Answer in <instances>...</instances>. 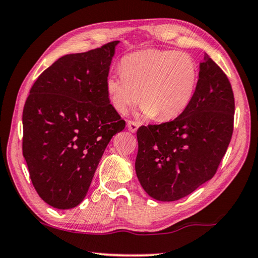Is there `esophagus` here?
I'll use <instances>...</instances> for the list:
<instances>
[{"mask_svg":"<svg viewBox=\"0 0 258 258\" xmlns=\"http://www.w3.org/2000/svg\"><path fill=\"white\" fill-rule=\"evenodd\" d=\"M138 127H139V124H138V122H137V121L130 120V121L127 122V128H128V131H130V132H132V133H134V132H136V131L138 130Z\"/></svg>","mask_w":258,"mask_h":258,"instance_id":"34e87169","label":"esophagus"}]
</instances>
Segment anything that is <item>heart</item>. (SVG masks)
Listing matches in <instances>:
<instances>
[{
	"instance_id": "heart-1",
	"label": "heart",
	"mask_w": 258,
	"mask_h": 258,
	"mask_svg": "<svg viewBox=\"0 0 258 258\" xmlns=\"http://www.w3.org/2000/svg\"><path fill=\"white\" fill-rule=\"evenodd\" d=\"M121 74L105 83L108 100L115 111L126 113L140 100L146 117L159 121L179 117L193 99L199 68L189 53L147 49L121 59Z\"/></svg>"
}]
</instances>
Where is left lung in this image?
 I'll use <instances>...</instances> for the list:
<instances>
[{
  "label": "left lung",
  "instance_id": "obj_1",
  "mask_svg": "<svg viewBox=\"0 0 258 258\" xmlns=\"http://www.w3.org/2000/svg\"><path fill=\"white\" fill-rule=\"evenodd\" d=\"M234 112L229 79L205 55L183 113L137 131L136 173L144 190L158 201H176L212 179L233 136Z\"/></svg>",
  "mask_w": 258,
  "mask_h": 258
}]
</instances>
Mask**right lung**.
Returning <instances> with one entry per match:
<instances>
[{"instance_id": "1", "label": "right lung", "mask_w": 258, "mask_h": 258, "mask_svg": "<svg viewBox=\"0 0 258 258\" xmlns=\"http://www.w3.org/2000/svg\"><path fill=\"white\" fill-rule=\"evenodd\" d=\"M118 43L60 57L24 104L23 157L36 191L53 208L84 200L105 148L125 128L105 88Z\"/></svg>"}]
</instances>
